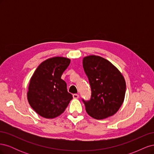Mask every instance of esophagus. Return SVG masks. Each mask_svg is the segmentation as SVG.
Here are the masks:
<instances>
[{
    "mask_svg": "<svg viewBox=\"0 0 154 154\" xmlns=\"http://www.w3.org/2000/svg\"><path fill=\"white\" fill-rule=\"evenodd\" d=\"M72 96H73V97H74V99H78V97H79V95L77 94H74L72 95Z\"/></svg>",
    "mask_w": 154,
    "mask_h": 154,
    "instance_id": "34e87169",
    "label": "esophagus"
}]
</instances>
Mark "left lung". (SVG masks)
Instances as JSON below:
<instances>
[{
    "label": "left lung",
    "mask_w": 154,
    "mask_h": 154,
    "mask_svg": "<svg viewBox=\"0 0 154 154\" xmlns=\"http://www.w3.org/2000/svg\"><path fill=\"white\" fill-rule=\"evenodd\" d=\"M83 67L91 88L90 100L82 99L92 118L103 119L117 112L124 101L125 78L114 65L99 56L83 59Z\"/></svg>",
    "instance_id": "1"
}]
</instances>
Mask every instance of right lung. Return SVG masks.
Instances as JSON below:
<instances>
[{
  "label": "right lung",
  "mask_w": 154,
  "mask_h": 154,
  "mask_svg": "<svg viewBox=\"0 0 154 154\" xmlns=\"http://www.w3.org/2000/svg\"><path fill=\"white\" fill-rule=\"evenodd\" d=\"M71 60L53 57L37 67L30 80L27 92L29 103L43 118L52 119L62 114L72 99L61 76Z\"/></svg>",
  "instance_id": "add662e5"
}]
</instances>
